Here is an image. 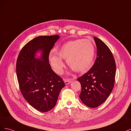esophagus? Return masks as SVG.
<instances>
[{
    "instance_id": "34e87169",
    "label": "esophagus",
    "mask_w": 131,
    "mask_h": 131,
    "mask_svg": "<svg viewBox=\"0 0 131 131\" xmlns=\"http://www.w3.org/2000/svg\"><path fill=\"white\" fill-rule=\"evenodd\" d=\"M72 79H64V81L65 82L66 85L69 84L70 83L72 82Z\"/></svg>"
}]
</instances>
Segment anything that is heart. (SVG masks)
Segmentation results:
<instances>
[{
	"instance_id": "heart-1",
	"label": "heart",
	"mask_w": 131,
	"mask_h": 131,
	"mask_svg": "<svg viewBox=\"0 0 131 131\" xmlns=\"http://www.w3.org/2000/svg\"><path fill=\"white\" fill-rule=\"evenodd\" d=\"M56 56L51 53L49 60L57 73H62L64 64L62 59H67L71 69L76 72H83L90 66L94 57L95 47L89 39H77L64 43L56 50Z\"/></svg>"
}]
</instances>
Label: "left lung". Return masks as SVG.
<instances>
[{"label": "left lung", "mask_w": 131, "mask_h": 131, "mask_svg": "<svg viewBox=\"0 0 131 131\" xmlns=\"http://www.w3.org/2000/svg\"><path fill=\"white\" fill-rule=\"evenodd\" d=\"M97 58L88 73L78 78L81 91L80 98L85 105L96 108L106 101L113 89L116 63L110 50L100 39L94 37Z\"/></svg>", "instance_id": "left-lung-1"}]
</instances>
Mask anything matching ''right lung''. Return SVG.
Here are the masks:
<instances>
[{"label": "right lung", "mask_w": 131, "mask_h": 131, "mask_svg": "<svg viewBox=\"0 0 131 131\" xmlns=\"http://www.w3.org/2000/svg\"><path fill=\"white\" fill-rule=\"evenodd\" d=\"M59 35L39 36L29 41L19 52L16 74L21 93L27 102L39 112L45 113L56 104L65 86L63 79L51 69L49 56ZM39 51V59L35 58Z\"/></svg>", "instance_id": "add662e5"}]
</instances>
